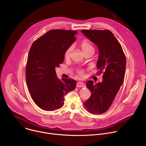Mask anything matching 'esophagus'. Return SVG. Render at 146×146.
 <instances>
[{
    "label": "esophagus",
    "instance_id": "esophagus-1",
    "mask_svg": "<svg viewBox=\"0 0 146 146\" xmlns=\"http://www.w3.org/2000/svg\"><path fill=\"white\" fill-rule=\"evenodd\" d=\"M77 87H85L86 86L82 82H78L77 83Z\"/></svg>",
    "mask_w": 146,
    "mask_h": 146
}]
</instances>
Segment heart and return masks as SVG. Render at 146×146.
Here are the masks:
<instances>
[{
    "label": "heart",
    "mask_w": 146,
    "mask_h": 146,
    "mask_svg": "<svg viewBox=\"0 0 146 146\" xmlns=\"http://www.w3.org/2000/svg\"><path fill=\"white\" fill-rule=\"evenodd\" d=\"M80 47H81L82 51H83V52H84V53H86V52L90 51H94V47L91 44L90 41L87 40H84L82 41H81V43H80ZM71 51H72V47H71L68 48L66 50V51L64 52V57H65V59L69 58ZM84 72H85V71H84V70H83V69H79V70H77V73L80 76L84 75Z\"/></svg>",
    "instance_id": "b5f03b06"
}]
</instances>
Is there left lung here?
Wrapping results in <instances>:
<instances>
[{
    "mask_svg": "<svg viewBox=\"0 0 146 146\" xmlns=\"http://www.w3.org/2000/svg\"><path fill=\"white\" fill-rule=\"evenodd\" d=\"M81 32L98 47L96 66L99 73H103L101 82H87L91 96L84 105L90 113L100 114L110 108L122 84L126 58L121 44L110 31L82 30Z\"/></svg>",
    "mask_w": 146,
    "mask_h": 146,
    "instance_id": "8db88e82",
    "label": "left lung"
}]
</instances>
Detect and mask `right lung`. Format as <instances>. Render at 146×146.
<instances>
[{
    "instance_id": "right-lung-1",
    "label": "right lung",
    "mask_w": 146,
    "mask_h": 146,
    "mask_svg": "<svg viewBox=\"0 0 146 146\" xmlns=\"http://www.w3.org/2000/svg\"><path fill=\"white\" fill-rule=\"evenodd\" d=\"M77 31L53 29L33 43L26 66L27 84L34 102L41 109L54 111L64 105V96L75 89L76 81L59 80L55 68L64 60V52L75 41Z\"/></svg>"
}]
</instances>
